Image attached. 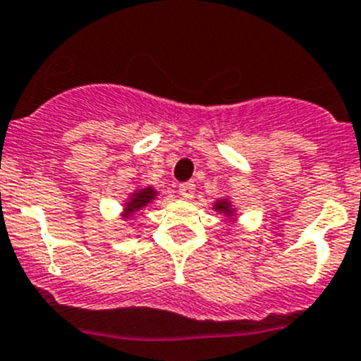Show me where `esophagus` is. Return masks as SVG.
Segmentation results:
<instances>
[{"label": "esophagus", "mask_w": 361, "mask_h": 361, "mask_svg": "<svg viewBox=\"0 0 361 361\" xmlns=\"http://www.w3.org/2000/svg\"><path fill=\"white\" fill-rule=\"evenodd\" d=\"M178 189H180V194H181V196H183L185 200H190L194 196L196 185H194L192 181H187V183H181L180 187H178Z\"/></svg>", "instance_id": "esophagus-1"}]
</instances>
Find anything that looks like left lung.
<instances>
[{
	"label": "left lung",
	"instance_id": "8db88e82",
	"mask_svg": "<svg viewBox=\"0 0 361 361\" xmlns=\"http://www.w3.org/2000/svg\"><path fill=\"white\" fill-rule=\"evenodd\" d=\"M214 209H216V211H219V212H224V214L231 216V207H228V203L224 202V200H218V202H216V205H214Z\"/></svg>",
	"mask_w": 361,
	"mask_h": 361
}]
</instances>
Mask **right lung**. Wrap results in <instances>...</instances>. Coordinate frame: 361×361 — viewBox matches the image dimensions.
Instances as JSON below:
<instances>
[{
  "label": "right lung",
  "instance_id": "obj_1",
  "mask_svg": "<svg viewBox=\"0 0 361 361\" xmlns=\"http://www.w3.org/2000/svg\"><path fill=\"white\" fill-rule=\"evenodd\" d=\"M156 192L150 187H147V189H142V190H137L136 194H133V198H130V202L127 203V216L128 214H133L134 211H140L142 207H145L147 203L150 202V200H154Z\"/></svg>",
  "mask_w": 361,
  "mask_h": 361
}]
</instances>
